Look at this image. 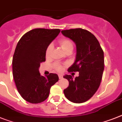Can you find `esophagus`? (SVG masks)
<instances>
[{
	"label": "esophagus",
	"instance_id": "obj_1",
	"mask_svg": "<svg viewBox=\"0 0 122 122\" xmlns=\"http://www.w3.org/2000/svg\"><path fill=\"white\" fill-rule=\"evenodd\" d=\"M58 76H59V78L60 79H61L63 78V75H61V74H59V75H58Z\"/></svg>",
	"mask_w": 122,
	"mask_h": 122
}]
</instances>
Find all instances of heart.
<instances>
[{
	"mask_svg": "<svg viewBox=\"0 0 122 122\" xmlns=\"http://www.w3.org/2000/svg\"><path fill=\"white\" fill-rule=\"evenodd\" d=\"M59 44L61 48L63 49V50L65 53L69 51H72L74 48L73 44H72V41L67 38H63L60 40L59 41ZM52 51H53V46L50 45L47 47L46 50L45 54L46 58H48L51 56ZM55 67L58 71H61L63 69V66L59 64H55Z\"/></svg>",
	"mask_w": 122,
	"mask_h": 122,
	"instance_id": "b5f03b06",
	"label": "heart"
}]
</instances>
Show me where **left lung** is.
<instances>
[{
    "label": "left lung",
    "mask_w": 122,
    "mask_h": 122,
    "mask_svg": "<svg viewBox=\"0 0 122 122\" xmlns=\"http://www.w3.org/2000/svg\"><path fill=\"white\" fill-rule=\"evenodd\" d=\"M76 46V55L68 72H79L78 77L66 74L69 86L64 90L65 97L71 102L81 104L91 99L97 91L104 69V51L97 39L91 32L82 28L62 30Z\"/></svg>",
    "instance_id": "8db88e82"
}]
</instances>
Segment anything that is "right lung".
I'll return each instance as SVG.
<instances>
[{
	"mask_svg": "<svg viewBox=\"0 0 122 122\" xmlns=\"http://www.w3.org/2000/svg\"><path fill=\"white\" fill-rule=\"evenodd\" d=\"M59 32V29L36 28L26 33L17 43L12 59L13 77L18 92L30 103L45 101L51 87L59 80L56 74L41 76L39 68L46 60L47 47Z\"/></svg>",
	"mask_w": 122,
	"mask_h": 122,
	"instance_id": "add662e5",
	"label": "right lung"
}]
</instances>
